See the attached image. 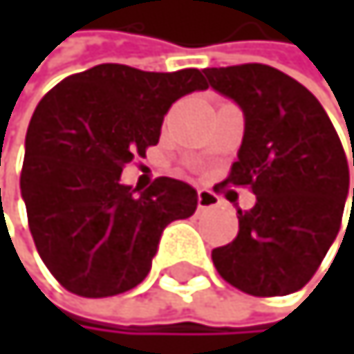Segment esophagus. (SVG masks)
Wrapping results in <instances>:
<instances>
[{"label":"esophagus","instance_id":"esophagus-1","mask_svg":"<svg viewBox=\"0 0 354 354\" xmlns=\"http://www.w3.org/2000/svg\"><path fill=\"white\" fill-rule=\"evenodd\" d=\"M216 206H218V199L214 197L212 191H206V189L197 191V208L199 210H208V208H216Z\"/></svg>","mask_w":354,"mask_h":354}]
</instances>
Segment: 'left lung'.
Returning a JSON list of instances; mask_svg holds the SVG:
<instances>
[{
    "mask_svg": "<svg viewBox=\"0 0 354 354\" xmlns=\"http://www.w3.org/2000/svg\"><path fill=\"white\" fill-rule=\"evenodd\" d=\"M203 74L244 114L238 161L225 183L250 185L257 195L250 210H238L236 240L212 250L214 268L250 295L299 291L342 223L348 197L342 142L315 95L270 65L208 67Z\"/></svg>",
    "mask_w": 354,
    "mask_h": 354,
    "instance_id": "8db88e82",
    "label": "left lung"
}]
</instances>
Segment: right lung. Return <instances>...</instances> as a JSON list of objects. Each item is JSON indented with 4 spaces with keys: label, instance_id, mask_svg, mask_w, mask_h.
<instances>
[{
    "label": "right lung",
    "instance_id": "right-lung-1",
    "mask_svg": "<svg viewBox=\"0 0 354 354\" xmlns=\"http://www.w3.org/2000/svg\"><path fill=\"white\" fill-rule=\"evenodd\" d=\"M206 88L193 67L163 74L102 63L67 76L37 104L21 195L35 248L67 291L110 297L138 287L163 229L195 212L191 185L157 178L140 193L120 174L159 142L176 100Z\"/></svg>",
    "mask_w": 354,
    "mask_h": 354
}]
</instances>
